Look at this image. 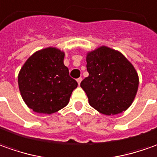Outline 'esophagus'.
I'll return each mask as SVG.
<instances>
[{"label":"esophagus","mask_w":157,"mask_h":157,"mask_svg":"<svg viewBox=\"0 0 157 157\" xmlns=\"http://www.w3.org/2000/svg\"><path fill=\"white\" fill-rule=\"evenodd\" d=\"M81 81H82V78H77V82H78V85H80Z\"/></svg>","instance_id":"1"}]
</instances>
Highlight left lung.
Segmentation results:
<instances>
[{"mask_svg":"<svg viewBox=\"0 0 157 157\" xmlns=\"http://www.w3.org/2000/svg\"><path fill=\"white\" fill-rule=\"evenodd\" d=\"M89 76L81 82L91 107L104 115L127 110L135 99L139 78L135 67L119 51L102 46L86 54Z\"/></svg>","mask_w":157,"mask_h":157,"instance_id":"left-lung-1","label":"left lung"}]
</instances>
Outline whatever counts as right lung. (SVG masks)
Masks as SVG:
<instances>
[{"label":"right lung","instance_id":"1","mask_svg":"<svg viewBox=\"0 0 157 157\" xmlns=\"http://www.w3.org/2000/svg\"><path fill=\"white\" fill-rule=\"evenodd\" d=\"M65 52L49 47L35 52L24 63L18 74L22 99L40 114H52L67 105L78 86L64 65Z\"/></svg>","mask_w":157,"mask_h":157}]
</instances>
